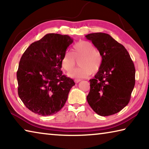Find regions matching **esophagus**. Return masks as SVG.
<instances>
[{
	"mask_svg": "<svg viewBox=\"0 0 149 149\" xmlns=\"http://www.w3.org/2000/svg\"><path fill=\"white\" fill-rule=\"evenodd\" d=\"M81 81V79H75V82L76 83V84H77V83H79V81Z\"/></svg>",
	"mask_w": 149,
	"mask_h": 149,
	"instance_id": "34e87169",
	"label": "esophagus"
}]
</instances>
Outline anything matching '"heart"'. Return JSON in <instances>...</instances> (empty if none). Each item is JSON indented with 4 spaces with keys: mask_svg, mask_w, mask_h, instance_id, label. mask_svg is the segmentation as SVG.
<instances>
[{
    "mask_svg": "<svg viewBox=\"0 0 149 149\" xmlns=\"http://www.w3.org/2000/svg\"><path fill=\"white\" fill-rule=\"evenodd\" d=\"M80 68L75 69L68 74L70 77L75 79L87 77L91 73L99 71L102 64V56L92 42L81 41L73 47V52H65L63 56L61 64L62 68L70 72L75 66V59H79Z\"/></svg>",
    "mask_w": 149,
    "mask_h": 149,
    "instance_id": "1",
    "label": "heart"
}]
</instances>
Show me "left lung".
<instances>
[{
	"mask_svg": "<svg viewBox=\"0 0 149 149\" xmlns=\"http://www.w3.org/2000/svg\"><path fill=\"white\" fill-rule=\"evenodd\" d=\"M102 56L100 69L89 80L87 102L97 114L107 116L127 105L135 84L134 64L125 48L104 33L85 35Z\"/></svg>",
	"mask_w": 149,
	"mask_h": 149,
	"instance_id": "1",
	"label": "left lung"
}]
</instances>
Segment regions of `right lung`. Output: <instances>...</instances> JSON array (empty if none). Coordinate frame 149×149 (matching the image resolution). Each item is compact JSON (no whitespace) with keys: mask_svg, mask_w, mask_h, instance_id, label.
<instances>
[{"mask_svg":"<svg viewBox=\"0 0 149 149\" xmlns=\"http://www.w3.org/2000/svg\"><path fill=\"white\" fill-rule=\"evenodd\" d=\"M72 42L67 35L48 33L22 55L17 72V92L25 106L35 114L53 115L66 102L75 83L62 74L61 60Z\"/></svg>","mask_w":149,"mask_h":149,"instance_id":"obj_1","label":"right lung"}]
</instances>
